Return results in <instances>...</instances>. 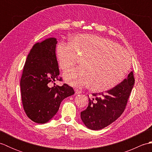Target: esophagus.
Returning a JSON list of instances; mask_svg holds the SVG:
<instances>
[{
    "instance_id": "obj_1",
    "label": "esophagus",
    "mask_w": 152,
    "mask_h": 152,
    "mask_svg": "<svg viewBox=\"0 0 152 152\" xmlns=\"http://www.w3.org/2000/svg\"><path fill=\"white\" fill-rule=\"evenodd\" d=\"M75 92H76V94H81V93H82V91H80V90H79L78 89H75Z\"/></svg>"
}]
</instances>
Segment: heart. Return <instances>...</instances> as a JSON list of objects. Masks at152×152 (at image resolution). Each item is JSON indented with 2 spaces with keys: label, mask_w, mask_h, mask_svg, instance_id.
<instances>
[{
  "label": "heart",
  "mask_w": 152,
  "mask_h": 152,
  "mask_svg": "<svg viewBox=\"0 0 152 152\" xmlns=\"http://www.w3.org/2000/svg\"><path fill=\"white\" fill-rule=\"evenodd\" d=\"M56 56L61 69L69 70L80 59V64L64 74L66 81L74 87L89 86L95 92L114 88L127 75L131 65L127 51L114 42L94 34L71 37L69 42H60Z\"/></svg>",
  "instance_id": "b5f03b06"
}]
</instances>
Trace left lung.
<instances>
[{
	"label": "left lung",
	"instance_id": "8db88e82",
	"mask_svg": "<svg viewBox=\"0 0 152 152\" xmlns=\"http://www.w3.org/2000/svg\"><path fill=\"white\" fill-rule=\"evenodd\" d=\"M134 83L133 71L127 78L105 93H93L88 108L80 113L87 127L99 130L115 121L124 112Z\"/></svg>",
	"mask_w": 152,
	"mask_h": 152
}]
</instances>
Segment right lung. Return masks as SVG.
<instances>
[{
    "instance_id": "1",
    "label": "right lung",
    "mask_w": 152,
    "mask_h": 152,
    "mask_svg": "<svg viewBox=\"0 0 152 152\" xmlns=\"http://www.w3.org/2000/svg\"><path fill=\"white\" fill-rule=\"evenodd\" d=\"M57 43L56 38H50L35 44L23 70L20 81L23 106L27 117L37 124L49 121L59 110L63 100L74 94L72 87L54 83L62 81L56 56Z\"/></svg>"
}]
</instances>
